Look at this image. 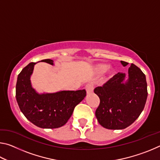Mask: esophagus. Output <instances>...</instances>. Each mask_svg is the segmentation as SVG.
Instances as JSON below:
<instances>
[{"label":"esophagus","instance_id":"1","mask_svg":"<svg viewBox=\"0 0 160 160\" xmlns=\"http://www.w3.org/2000/svg\"><path fill=\"white\" fill-rule=\"evenodd\" d=\"M85 90L87 91V93L88 94H90L93 92L94 90V85L92 83H88L87 84V85H85Z\"/></svg>","mask_w":160,"mask_h":160}]
</instances>
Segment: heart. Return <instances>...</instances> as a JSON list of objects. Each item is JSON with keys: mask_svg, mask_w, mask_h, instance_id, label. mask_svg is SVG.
<instances>
[{"mask_svg": "<svg viewBox=\"0 0 160 160\" xmlns=\"http://www.w3.org/2000/svg\"><path fill=\"white\" fill-rule=\"evenodd\" d=\"M99 69L100 71H104V70L106 69V66H100L99 68Z\"/></svg>", "mask_w": 160, "mask_h": 160, "instance_id": "obj_1", "label": "heart"}]
</instances>
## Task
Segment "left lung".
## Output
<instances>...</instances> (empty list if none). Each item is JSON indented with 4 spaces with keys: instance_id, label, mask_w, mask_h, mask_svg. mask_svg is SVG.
Returning a JSON list of instances; mask_svg holds the SVG:
<instances>
[{
    "instance_id": "1",
    "label": "left lung",
    "mask_w": 160,
    "mask_h": 160,
    "mask_svg": "<svg viewBox=\"0 0 160 160\" xmlns=\"http://www.w3.org/2000/svg\"><path fill=\"white\" fill-rule=\"evenodd\" d=\"M123 66L128 63L121 61ZM126 75L118 72L102 87L94 90L100 103L95 116L100 125L107 129L120 130L129 126L139 117L148 97L145 75L131 63Z\"/></svg>"
}]
</instances>
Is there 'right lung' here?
<instances>
[{
    "label": "right lung",
    "instance_id": "add662e5",
    "mask_svg": "<svg viewBox=\"0 0 160 160\" xmlns=\"http://www.w3.org/2000/svg\"><path fill=\"white\" fill-rule=\"evenodd\" d=\"M41 61L53 65V61L51 59ZM36 63H29L18 75L16 83L18 106L25 117L35 126L42 128H59L67 123L75 107L85 97L86 91L39 94L32 87L30 81Z\"/></svg>",
    "mask_w": 160,
    "mask_h": 160
}]
</instances>
